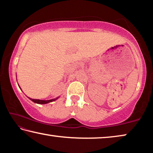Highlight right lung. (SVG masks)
Here are the masks:
<instances>
[{"label": "right lung", "mask_w": 153, "mask_h": 153, "mask_svg": "<svg viewBox=\"0 0 153 153\" xmlns=\"http://www.w3.org/2000/svg\"><path fill=\"white\" fill-rule=\"evenodd\" d=\"M20 88V87H19ZM21 89V88H20ZM29 98V97H28ZM59 98V97H56L55 98H53V99H51V100H40V99H32V98H29V99H30L32 101H33V102L35 103H37V104H40V105H45V104H47L48 102H53L55 101V100H57L58 98Z\"/></svg>", "instance_id": "obj_1"}]
</instances>
